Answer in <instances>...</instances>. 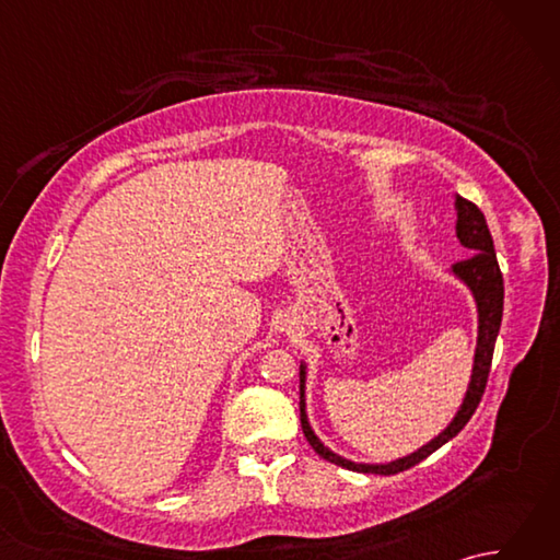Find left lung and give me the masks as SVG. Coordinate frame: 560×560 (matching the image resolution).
<instances>
[{
  "label": "left lung",
  "instance_id": "8db88e82",
  "mask_svg": "<svg viewBox=\"0 0 560 560\" xmlns=\"http://www.w3.org/2000/svg\"><path fill=\"white\" fill-rule=\"evenodd\" d=\"M455 209H457L459 243L464 247H469L474 255L469 259L457 261V265L452 267V273L459 277L471 289L474 301H477V311H479L477 353H474V371H471V380H469V387H467V395H464L462 407L443 433L433 438L428 445L411 452L409 457H401V459H395L389 464H355L351 459H343V457L335 455V452L319 443V438L313 433L311 423H307V413H305V365H301V425H303V433L317 455L331 464H337V467L351 469V471H363V474H383V477L407 471V469L416 467L419 462H423L428 455H433L438 447H443L447 440L455 438L462 428L469 423L474 411H477V407H479L486 383H489L495 337H498V329H501V319H503V273H501V267H498L493 237H491L489 225H486L481 209L474 205V201L464 199L459 195L455 197Z\"/></svg>",
  "mask_w": 560,
  "mask_h": 560
}]
</instances>
